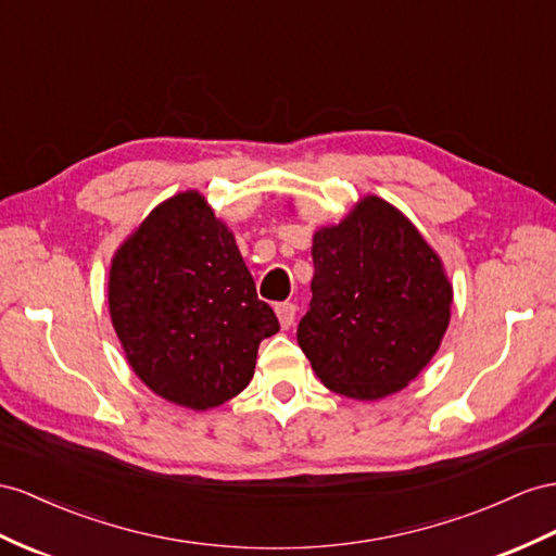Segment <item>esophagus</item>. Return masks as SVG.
Returning <instances> with one entry per match:
<instances>
[{
	"label": "esophagus",
	"instance_id": "34e87169",
	"mask_svg": "<svg viewBox=\"0 0 556 556\" xmlns=\"http://www.w3.org/2000/svg\"><path fill=\"white\" fill-rule=\"evenodd\" d=\"M295 305L293 303H279L277 307H275V312H277V317H279V324H281V329H291L293 326V321H295Z\"/></svg>",
	"mask_w": 556,
	"mask_h": 556
}]
</instances>
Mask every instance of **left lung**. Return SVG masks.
<instances>
[{"instance_id": "1", "label": "left lung", "mask_w": 556, "mask_h": 556, "mask_svg": "<svg viewBox=\"0 0 556 556\" xmlns=\"http://www.w3.org/2000/svg\"><path fill=\"white\" fill-rule=\"evenodd\" d=\"M312 301L298 345L326 388L350 400L400 392L430 364L451 319L439 255L402 211L364 197L312 239Z\"/></svg>"}]
</instances>
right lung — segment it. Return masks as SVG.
Returning a JSON list of instances; mask_svg holds the SVG:
<instances>
[{"label":"right lung","instance_id":"1","mask_svg":"<svg viewBox=\"0 0 556 556\" xmlns=\"http://www.w3.org/2000/svg\"><path fill=\"white\" fill-rule=\"evenodd\" d=\"M108 301L136 376L194 410L244 390L261 340L279 331L235 235L194 190L166 199L119 247Z\"/></svg>","mask_w":556,"mask_h":556}]
</instances>
